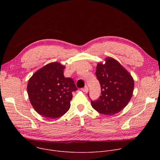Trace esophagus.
<instances>
[{
    "mask_svg": "<svg viewBox=\"0 0 160 160\" xmlns=\"http://www.w3.org/2000/svg\"><path fill=\"white\" fill-rule=\"evenodd\" d=\"M81 90L83 91V92H87V91H88V87H87V86H85L83 88H81Z\"/></svg>",
    "mask_w": 160,
    "mask_h": 160,
    "instance_id": "34e87169",
    "label": "esophagus"
}]
</instances>
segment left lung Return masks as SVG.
<instances>
[{
  "mask_svg": "<svg viewBox=\"0 0 160 160\" xmlns=\"http://www.w3.org/2000/svg\"><path fill=\"white\" fill-rule=\"evenodd\" d=\"M104 64L98 63L96 75L101 85V93L92 108L105 115H112L122 111L130 101L134 87L130 74L115 59H106ZM89 96V94H88Z\"/></svg>",
  "mask_w": 160,
  "mask_h": 160,
  "instance_id": "left-lung-1",
  "label": "left lung"
}]
</instances>
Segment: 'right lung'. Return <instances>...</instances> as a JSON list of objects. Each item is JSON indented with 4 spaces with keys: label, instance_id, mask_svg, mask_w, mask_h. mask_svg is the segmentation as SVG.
I'll return each mask as SVG.
<instances>
[{
    "label": "right lung",
    "instance_id": "obj_1",
    "mask_svg": "<svg viewBox=\"0 0 160 160\" xmlns=\"http://www.w3.org/2000/svg\"><path fill=\"white\" fill-rule=\"evenodd\" d=\"M64 66L54 62L40 68L30 78L27 91L35 110L44 117L59 118L69 110L72 92L78 90L72 78L64 76Z\"/></svg>",
    "mask_w": 160,
    "mask_h": 160
}]
</instances>
